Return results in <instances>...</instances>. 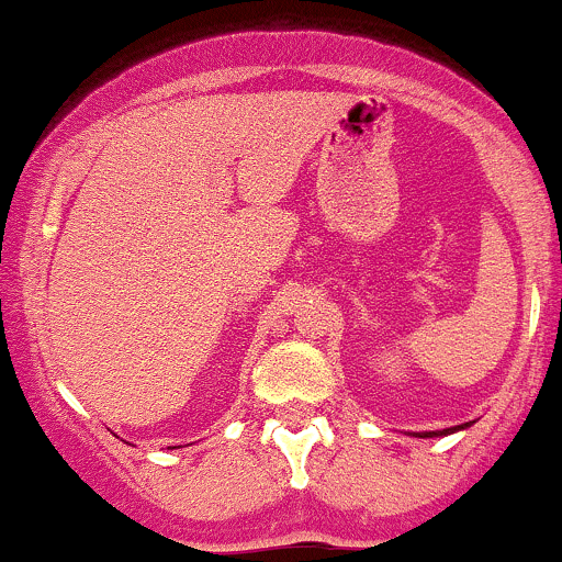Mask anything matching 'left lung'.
Instances as JSON below:
<instances>
[{
    "label": "left lung",
    "mask_w": 562,
    "mask_h": 562,
    "mask_svg": "<svg viewBox=\"0 0 562 562\" xmlns=\"http://www.w3.org/2000/svg\"><path fill=\"white\" fill-rule=\"evenodd\" d=\"M472 422H464V425H457V427H446V430H430V432H408L414 435V438H443V435H451V432H459V430H468Z\"/></svg>",
    "instance_id": "1"
}]
</instances>
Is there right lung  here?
Instances as JSON below:
<instances>
[{"instance_id":"add662e5","label":"right lung","mask_w":562,"mask_h":562,"mask_svg":"<svg viewBox=\"0 0 562 562\" xmlns=\"http://www.w3.org/2000/svg\"><path fill=\"white\" fill-rule=\"evenodd\" d=\"M172 449H175V446H172Z\"/></svg>"}]
</instances>
